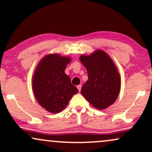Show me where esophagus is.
Returning <instances> with one entry per match:
<instances>
[{"label":"esophagus","mask_w":152,"mask_h":152,"mask_svg":"<svg viewBox=\"0 0 152 152\" xmlns=\"http://www.w3.org/2000/svg\"><path fill=\"white\" fill-rule=\"evenodd\" d=\"M77 88L79 91H81V88H82V85H81V84L78 85V86H77Z\"/></svg>","instance_id":"34e87169"}]
</instances>
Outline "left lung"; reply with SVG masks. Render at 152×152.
<instances>
[{"instance_id":"left-lung-1","label":"left lung","mask_w":152,"mask_h":152,"mask_svg":"<svg viewBox=\"0 0 152 152\" xmlns=\"http://www.w3.org/2000/svg\"><path fill=\"white\" fill-rule=\"evenodd\" d=\"M80 59L88 76L81 93L96 109H107L115 102L121 87V79L115 64L102 50H97L90 55H81Z\"/></svg>"}]
</instances>
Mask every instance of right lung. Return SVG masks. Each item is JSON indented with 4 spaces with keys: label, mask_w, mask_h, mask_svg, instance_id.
Returning <instances> with one entry per match:
<instances>
[{
    "label": "right lung",
    "mask_w": 152,
    "mask_h": 152,
    "mask_svg": "<svg viewBox=\"0 0 152 152\" xmlns=\"http://www.w3.org/2000/svg\"><path fill=\"white\" fill-rule=\"evenodd\" d=\"M69 57L50 54L39 62L32 77V90L38 103L47 111L57 113L78 93L64 71L71 61Z\"/></svg>",
    "instance_id": "1"
}]
</instances>
